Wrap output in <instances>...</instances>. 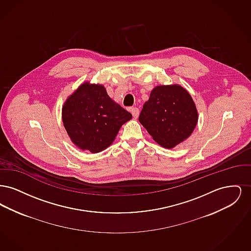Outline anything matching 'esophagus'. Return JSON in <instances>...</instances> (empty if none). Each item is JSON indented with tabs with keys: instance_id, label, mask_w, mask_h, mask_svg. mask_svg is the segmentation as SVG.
<instances>
[{
	"instance_id": "esophagus-1",
	"label": "esophagus",
	"mask_w": 251,
	"mask_h": 251,
	"mask_svg": "<svg viewBox=\"0 0 251 251\" xmlns=\"http://www.w3.org/2000/svg\"><path fill=\"white\" fill-rule=\"evenodd\" d=\"M131 113L133 119H137L138 116H139V109L136 107L131 108Z\"/></svg>"
}]
</instances>
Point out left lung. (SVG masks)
Here are the masks:
<instances>
[{
    "instance_id": "8db88e82",
    "label": "left lung",
    "mask_w": 251,
    "mask_h": 251,
    "mask_svg": "<svg viewBox=\"0 0 251 251\" xmlns=\"http://www.w3.org/2000/svg\"><path fill=\"white\" fill-rule=\"evenodd\" d=\"M198 110L188 91L179 84L154 87L139 115V122L153 140L172 149L191 135Z\"/></svg>"
}]
</instances>
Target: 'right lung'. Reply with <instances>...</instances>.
<instances>
[{
    "instance_id": "1",
    "label": "right lung",
    "mask_w": 251,
    "mask_h": 251,
    "mask_svg": "<svg viewBox=\"0 0 251 251\" xmlns=\"http://www.w3.org/2000/svg\"><path fill=\"white\" fill-rule=\"evenodd\" d=\"M132 118L101 84H81L65 101L62 120L72 143L97 153L114 142L120 127Z\"/></svg>"
}]
</instances>
